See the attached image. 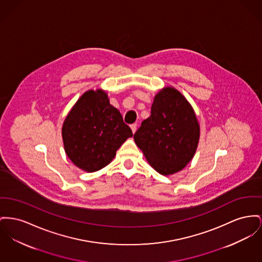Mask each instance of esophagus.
<instances>
[{
  "instance_id": "obj_1",
  "label": "esophagus",
  "mask_w": 262,
  "mask_h": 262,
  "mask_svg": "<svg viewBox=\"0 0 262 262\" xmlns=\"http://www.w3.org/2000/svg\"><path fill=\"white\" fill-rule=\"evenodd\" d=\"M130 128H132V130H133V133L135 134V133L137 132V128H138V124H137V123H133V124H130Z\"/></svg>"
}]
</instances>
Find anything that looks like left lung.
I'll return each mask as SVG.
<instances>
[{
	"mask_svg": "<svg viewBox=\"0 0 262 262\" xmlns=\"http://www.w3.org/2000/svg\"><path fill=\"white\" fill-rule=\"evenodd\" d=\"M150 113L134 139L154 169L162 175L174 174L196 152L200 138L196 115L184 96L172 87L154 97Z\"/></svg>",
	"mask_w": 262,
	"mask_h": 262,
	"instance_id": "obj_1",
	"label": "left lung"
}]
</instances>
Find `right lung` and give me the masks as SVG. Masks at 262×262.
<instances>
[{
    "mask_svg": "<svg viewBox=\"0 0 262 262\" xmlns=\"http://www.w3.org/2000/svg\"><path fill=\"white\" fill-rule=\"evenodd\" d=\"M133 137L118 108L103 90L84 93L62 126L64 149L80 169L95 172L107 166L123 142Z\"/></svg>",
    "mask_w": 262,
    "mask_h": 262,
    "instance_id": "obj_1",
    "label": "right lung"
}]
</instances>
